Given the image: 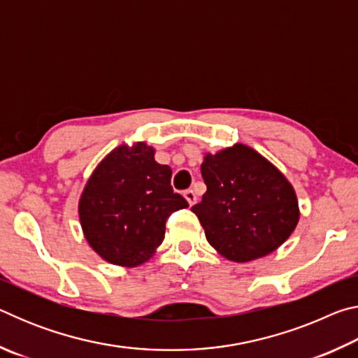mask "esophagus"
<instances>
[{"instance_id":"esophagus-1","label":"esophagus","mask_w":358,"mask_h":358,"mask_svg":"<svg viewBox=\"0 0 358 358\" xmlns=\"http://www.w3.org/2000/svg\"><path fill=\"white\" fill-rule=\"evenodd\" d=\"M183 196H185V199L187 201V203L191 205V207H192L194 203L197 202V196H196V192H194L192 189H186V191L183 192Z\"/></svg>"}]
</instances>
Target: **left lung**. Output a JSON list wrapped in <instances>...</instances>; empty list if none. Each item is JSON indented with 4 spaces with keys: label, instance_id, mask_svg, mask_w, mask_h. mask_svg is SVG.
Instances as JSON below:
<instances>
[{
    "label": "left lung",
    "instance_id": "1",
    "mask_svg": "<svg viewBox=\"0 0 358 358\" xmlns=\"http://www.w3.org/2000/svg\"><path fill=\"white\" fill-rule=\"evenodd\" d=\"M207 185L192 213L208 243L237 264L276 251L300 220L294 186L273 162L245 143L205 153L201 166Z\"/></svg>",
    "mask_w": 358,
    "mask_h": 358
}]
</instances>
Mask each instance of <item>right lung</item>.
Instances as JSON below:
<instances>
[{
    "mask_svg": "<svg viewBox=\"0 0 358 358\" xmlns=\"http://www.w3.org/2000/svg\"><path fill=\"white\" fill-rule=\"evenodd\" d=\"M145 142L123 143L104 156L78 199L85 240L106 262L138 266L155 256L166 220L187 202L171 186L172 169L155 161Z\"/></svg>",
    "mask_w": 358,
    "mask_h": 358,
    "instance_id": "right-lung-1",
    "label": "right lung"
}]
</instances>
